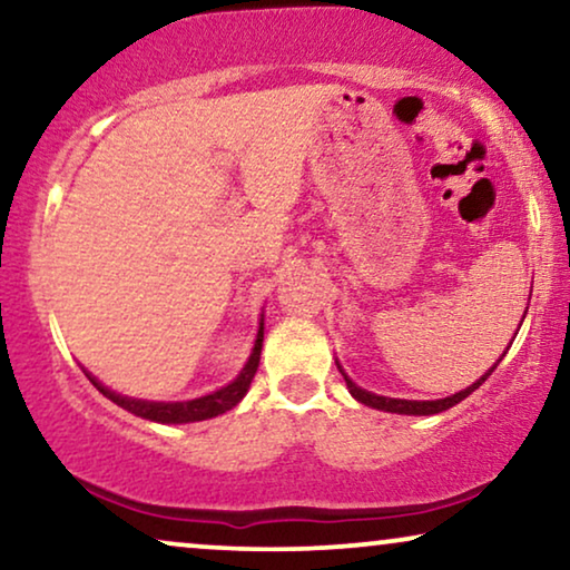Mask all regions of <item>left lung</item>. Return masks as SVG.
I'll return each instance as SVG.
<instances>
[{"mask_svg":"<svg viewBox=\"0 0 570 570\" xmlns=\"http://www.w3.org/2000/svg\"><path fill=\"white\" fill-rule=\"evenodd\" d=\"M527 316V314H524ZM505 355V353H503ZM498 365V363H495ZM495 365L493 368H490L485 376H480L478 381H474L472 386H466L464 392H459V394H451V396H446V400H433V402H417V400H392V396H379V394H371V392H365V389H361V386H355L353 381H350L347 376H345V371L340 368V363H337V368H340V373L342 376H345V381H347V389H350V394L355 396L357 402H363V404H368V407H376V410H384V412H396V415H435V412H443V410H449V407H454V404H459L462 400H466V396H470L474 389H478L482 381H485L490 373L495 371Z\"/></svg>","mask_w":570,"mask_h":570,"instance_id":"left-lung-1","label":"left lung"}]
</instances>
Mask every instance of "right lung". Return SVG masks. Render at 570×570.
<instances>
[{
  "label": "right lung",
  "instance_id": "right-lung-1",
  "mask_svg": "<svg viewBox=\"0 0 570 570\" xmlns=\"http://www.w3.org/2000/svg\"><path fill=\"white\" fill-rule=\"evenodd\" d=\"M262 340H264V324H259V334H256L254 350H252V355H248L244 371H240L238 376L233 379L228 386L217 389V392L207 394V396H199V400H191V402L131 400V396H121V394L111 392V389H106L104 384H98V381L92 379L90 373H88V379L92 381V386H96L100 394L108 396V400L119 404V407L129 410L131 415L145 417V420H155V423H197V420H207V417L223 415V412L233 410L240 400H244V394L248 392V386H252L254 373H256V368H259Z\"/></svg>",
  "mask_w": 570,
  "mask_h": 570
}]
</instances>
